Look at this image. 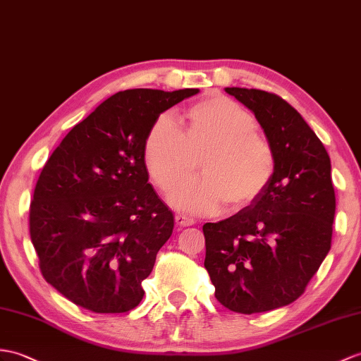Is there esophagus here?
<instances>
[{"label":"esophagus","instance_id":"obj_1","mask_svg":"<svg viewBox=\"0 0 361 361\" xmlns=\"http://www.w3.org/2000/svg\"><path fill=\"white\" fill-rule=\"evenodd\" d=\"M175 221H177L178 226H183V228H186V226H192V224L195 223L194 219H190V216L183 215V214L175 215Z\"/></svg>","mask_w":361,"mask_h":361}]
</instances>
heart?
<instances>
[{
    "label": "heart",
    "instance_id": "heart-1",
    "mask_svg": "<svg viewBox=\"0 0 361 361\" xmlns=\"http://www.w3.org/2000/svg\"><path fill=\"white\" fill-rule=\"evenodd\" d=\"M186 120L184 130L171 114H161L145 142L149 173L163 190L194 177L201 158L204 177L175 188L171 203L192 212L254 203L275 172L274 147L255 116L235 99L211 95L192 104Z\"/></svg>",
    "mask_w": 361,
    "mask_h": 361
}]
</instances>
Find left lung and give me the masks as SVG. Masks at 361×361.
I'll return each instance as SVG.
<instances>
[{"label": "left lung", "instance_id": "8db88e82", "mask_svg": "<svg viewBox=\"0 0 361 361\" xmlns=\"http://www.w3.org/2000/svg\"><path fill=\"white\" fill-rule=\"evenodd\" d=\"M224 90L254 112L275 152L263 194L229 219L203 226L215 298L249 315L303 294L331 249L335 192L331 158L294 107L271 92Z\"/></svg>", "mask_w": 361, "mask_h": 361}]
</instances>
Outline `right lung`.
Segmentation results:
<instances>
[{
	"mask_svg": "<svg viewBox=\"0 0 361 361\" xmlns=\"http://www.w3.org/2000/svg\"><path fill=\"white\" fill-rule=\"evenodd\" d=\"M198 89H129L73 126L50 155L30 203V240L44 280L97 314L140 305L141 281L173 231L145 163L150 126Z\"/></svg>",
	"mask_w": 361,
	"mask_h": 361,
	"instance_id": "1",
	"label": "right lung"
}]
</instances>
